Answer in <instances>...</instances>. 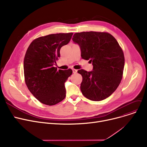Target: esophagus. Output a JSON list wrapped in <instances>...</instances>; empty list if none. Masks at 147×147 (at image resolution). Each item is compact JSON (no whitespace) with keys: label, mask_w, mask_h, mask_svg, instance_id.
Wrapping results in <instances>:
<instances>
[{"label":"esophagus","mask_w":147,"mask_h":147,"mask_svg":"<svg viewBox=\"0 0 147 147\" xmlns=\"http://www.w3.org/2000/svg\"><path fill=\"white\" fill-rule=\"evenodd\" d=\"M72 70H73V73H76L77 72H78V70H77V69H73Z\"/></svg>","instance_id":"34e87169"}]
</instances>
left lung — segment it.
Returning a JSON list of instances; mask_svg holds the SVG:
<instances>
[{
    "label": "left lung",
    "mask_w": 147,
    "mask_h": 147,
    "mask_svg": "<svg viewBox=\"0 0 147 147\" xmlns=\"http://www.w3.org/2000/svg\"><path fill=\"white\" fill-rule=\"evenodd\" d=\"M72 39L79 45L82 58L93 65L91 71H78L83 78L82 94L94 101L109 97L120 84L124 69V53L119 43L106 32L76 33Z\"/></svg>",
    "instance_id": "left-lung-1"
}]
</instances>
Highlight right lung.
<instances>
[{"label": "right lung", "mask_w": 147, "mask_h": 147, "mask_svg": "<svg viewBox=\"0 0 147 147\" xmlns=\"http://www.w3.org/2000/svg\"><path fill=\"white\" fill-rule=\"evenodd\" d=\"M73 33L52 34L34 39L27 50L24 60L26 85L41 103L55 105L65 97V83L71 69L57 70L53 65L60 57V49L70 41Z\"/></svg>", "instance_id": "1"}]
</instances>
